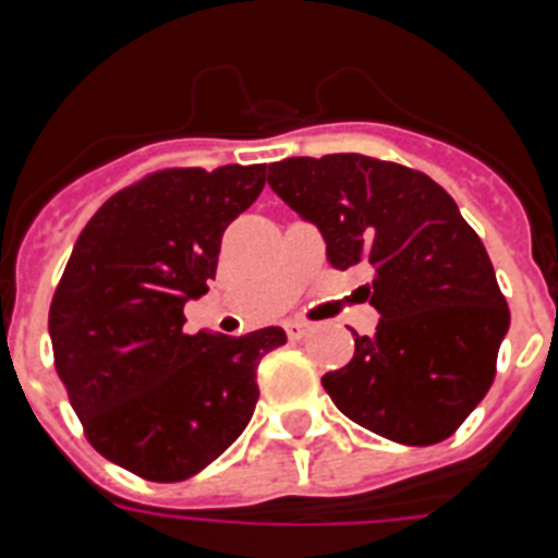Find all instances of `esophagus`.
Returning a JSON list of instances; mask_svg holds the SVG:
<instances>
[{"label":"esophagus","mask_w":558,"mask_h":558,"mask_svg":"<svg viewBox=\"0 0 558 558\" xmlns=\"http://www.w3.org/2000/svg\"><path fill=\"white\" fill-rule=\"evenodd\" d=\"M284 332H288L290 340H302L304 335L310 332V324H304V322H288V324H284Z\"/></svg>","instance_id":"34e87169"}]
</instances>
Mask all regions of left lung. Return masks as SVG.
Listing matches in <instances>:
<instances>
[{
    "mask_svg": "<svg viewBox=\"0 0 558 558\" xmlns=\"http://www.w3.org/2000/svg\"><path fill=\"white\" fill-rule=\"evenodd\" d=\"M268 184L335 268L374 274L360 290L377 332H354V357L322 377L338 411L397 445L445 441L489 391L511 324L481 236L425 172L360 153L276 161Z\"/></svg>",
    "mask_w": 558,
    "mask_h": 558,
    "instance_id": "8db88e82",
    "label": "left lung"
}]
</instances>
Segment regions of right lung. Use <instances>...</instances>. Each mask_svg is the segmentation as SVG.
Instances as JSON below:
<instances>
[{
	"instance_id": "obj_1",
	"label": "right lung",
	"mask_w": 558,
	"mask_h": 558,
	"mask_svg": "<svg viewBox=\"0 0 558 558\" xmlns=\"http://www.w3.org/2000/svg\"><path fill=\"white\" fill-rule=\"evenodd\" d=\"M265 186V165L165 170L117 192L77 236L49 307L69 402L100 456L156 483L198 475L251 422L256 366L282 327L184 332L209 290L226 226Z\"/></svg>"
}]
</instances>
